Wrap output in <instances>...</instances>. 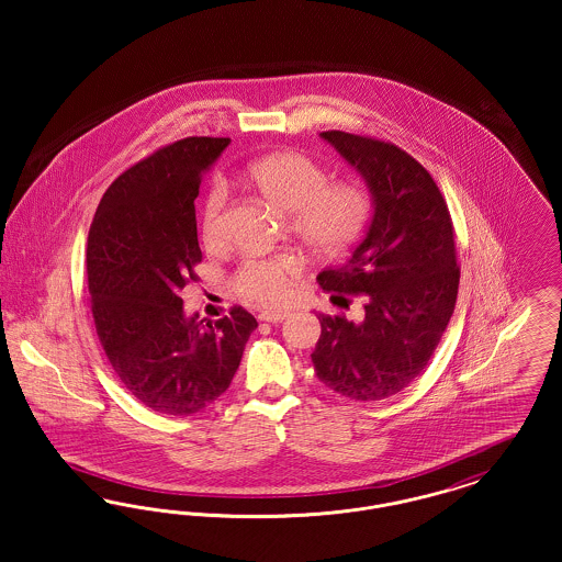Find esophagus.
I'll return each mask as SVG.
<instances>
[{
	"label": "esophagus",
	"mask_w": 562,
	"mask_h": 562,
	"mask_svg": "<svg viewBox=\"0 0 562 562\" xmlns=\"http://www.w3.org/2000/svg\"><path fill=\"white\" fill-rule=\"evenodd\" d=\"M286 316H289L286 312H261V314H259V321L273 322V324H276V322L284 321Z\"/></svg>",
	"instance_id": "obj_1"
}]
</instances>
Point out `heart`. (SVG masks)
Segmentation results:
<instances>
[{
    "instance_id": "heart-1",
    "label": "heart",
    "mask_w": 562,
    "mask_h": 562,
    "mask_svg": "<svg viewBox=\"0 0 562 562\" xmlns=\"http://www.w3.org/2000/svg\"><path fill=\"white\" fill-rule=\"evenodd\" d=\"M244 181L269 204L286 211V229L310 255L333 257L360 236L371 214V195L356 181H328L321 164L299 151H276L248 161ZM227 204V186L214 179L204 195L200 227L216 244ZM301 266L293 255L246 257L236 273V291L263 307L282 305Z\"/></svg>"
}]
</instances>
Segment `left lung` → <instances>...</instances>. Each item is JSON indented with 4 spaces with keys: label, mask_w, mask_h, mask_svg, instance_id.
<instances>
[{
    "label": "left lung",
    "mask_w": 562,
    "mask_h": 562,
    "mask_svg": "<svg viewBox=\"0 0 562 562\" xmlns=\"http://www.w3.org/2000/svg\"><path fill=\"white\" fill-rule=\"evenodd\" d=\"M321 136L367 179L374 213L348 263L316 278L322 291L360 294L362 321L321 314L312 362L322 383L349 401H383L426 369L453 316V221L431 175L398 145L344 131Z\"/></svg>",
    "instance_id": "obj_1"
}]
</instances>
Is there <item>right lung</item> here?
Listing matches in <instances>:
<instances>
[{"label": "right lung", "mask_w": 562, "mask_h": 562, "mask_svg": "<svg viewBox=\"0 0 562 562\" xmlns=\"http://www.w3.org/2000/svg\"><path fill=\"white\" fill-rule=\"evenodd\" d=\"M227 145L223 136H188L136 161L103 193L88 232L99 341L124 387L164 415L186 417L216 401L257 328L238 305L206 324L183 316L181 291L202 261L193 200L202 170Z\"/></svg>", "instance_id": "right-lung-1"}]
</instances>
